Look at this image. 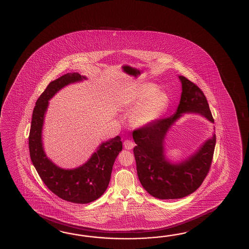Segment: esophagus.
Masks as SVG:
<instances>
[{
	"label": "esophagus",
	"instance_id": "34e87169",
	"mask_svg": "<svg viewBox=\"0 0 249 249\" xmlns=\"http://www.w3.org/2000/svg\"><path fill=\"white\" fill-rule=\"evenodd\" d=\"M123 145H124V148L127 149V150H132L133 147L135 146V143L132 141L127 139V140H125L124 142H123Z\"/></svg>",
	"mask_w": 249,
	"mask_h": 249
}]
</instances>
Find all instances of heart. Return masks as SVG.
I'll list each match as a JSON object with an SVG mask.
<instances>
[{"label": "heart", "instance_id": "1", "mask_svg": "<svg viewBox=\"0 0 249 249\" xmlns=\"http://www.w3.org/2000/svg\"><path fill=\"white\" fill-rule=\"evenodd\" d=\"M129 122L133 127H144L158 121L168 106V95L161 89H157L154 84H145L137 91L122 99L121 107L128 109Z\"/></svg>", "mask_w": 249, "mask_h": 249}]
</instances>
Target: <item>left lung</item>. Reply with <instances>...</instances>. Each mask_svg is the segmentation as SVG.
<instances>
[{
    "label": "left lung",
    "mask_w": 249,
    "mask_h": 249,
    "mask_svg": "<svg viewBox=\"0 0 249 249\" xmlns=\"http://www.w3.org/2000/svg\"><path fill=\"white\" fill-rule=\"evenodd\" d=\"M178 77L182 83V94L177 112L133 131V139L137 143L133 152L139 181L150 195L160 199L186 197L201 185L211 166L216 140L213 134L196 152L181 161L174 162L166 156L167 133L183 113H197L213 123L203 92L185 77Z\"/></svg>",
    "instance_id": "left-lung-1"
}]
</instances>
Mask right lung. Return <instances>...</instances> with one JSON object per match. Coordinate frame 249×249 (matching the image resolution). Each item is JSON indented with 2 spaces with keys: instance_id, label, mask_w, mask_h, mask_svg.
Here are the masks:
<instances>
[{
  "instance_id": "right-lung-1",
  "label": "right lung",
  "mask_w": 249,
  "mask_h": 249,
  "mask_svg": "<svg viewBox=\"0 0 249 249\" xmlns=\"http://www.w3.org/2000/svg\"><path fill=\"white\" fill-rule=\"evenodd\" d=\"M83 80L86 76L69 72L51 81L36 101L28 141L31 160L42 182L57 197L76 204L89 203L101 197L108 187L115 159L122 150L121 137L117 136L100 143L86 163L72 169L59 168L47 157L41 135L49 100L64 87Z\"/></svg>"
}]
</instances>
